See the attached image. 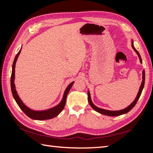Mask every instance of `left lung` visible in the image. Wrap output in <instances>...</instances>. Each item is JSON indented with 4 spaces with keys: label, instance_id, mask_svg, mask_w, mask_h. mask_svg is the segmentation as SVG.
Segmentation results:
<instances>
[{
    "label": "left lung",
    "instance_id": "1",
    "mask_svg": "<svg viewBox=\"0 0 153 153\" xmlns=\"http://www.w3.org/2000/svg\"><path fill=\"white\" fill-rule=\"evenodd\" d=\"M131 46H132L133 49L134 50V51L136 52L137 53V55H138L139 59H140V62L142 63V59H141V56L140 55L139 53L138 52V51L136 50L135 48V47L134 46V42H133V40H131ZM144 80H145V72L144 70H143L142 71V84H141V86L140 87V89H139V91L138 94H137V97H136L135 100H134L133 102L131 103V105H129L128 107H126L125 108H123L122 110H120V111H108V110H105V109H103V108H98L97 107V106H95L94 104H93V102H92V100H91V98H90V92L88 91V102L90 103V105L91 106L92 108L93 109L95 110L96 111H97L98 113H100V114H102V115H107V116H119V115H123V114H125L128 113L129 111H130L131 108H132L134 106L136 105L137 101H138L141 95V93L142 92V90H143V88L144 86Z\"/></svg>",
    "mask_w": 153,
    "mask_h": 153
}]
</instances>
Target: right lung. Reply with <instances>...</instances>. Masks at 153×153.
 Listing matches in <instances>:
<instances>
[{
    "mask_svg": "<svg viewBox=\"0 0 153 153\" xmlns=\"http://www.w3.org/2000/svg\"><path fill=\"white\" fill-rule=\"evenodd\" d=\"M21 50H22V48L20 49V51L18 52L16 56H15L13 63V66H12V74H11V92H12L13 96L14 99L15 100V101H16L17 104L18 105V106H19V108L23 111V112H24L27 116H28L30 118L32 119V120H50V119L55 117L56 116H57L64 108L65 105V102H66L67 96L68 94L69 90H70L72 85L74 84V82H71V84L67 87L65 91L64 92L63 99H62L61 102L59 103L58 105L45 111H33L32 109H30V108H28L26 105H25L24 103L22 101V100L20 99L19 97L17 94L16 90H15V86L14 83L15 63H16L18 56L19 55Z\"/></svg>",
    "mask_w": 153,
    "mask_h": 153,
    "instance_id": "right-lung-1",
    "label": "right lung"
}]
</instances>
